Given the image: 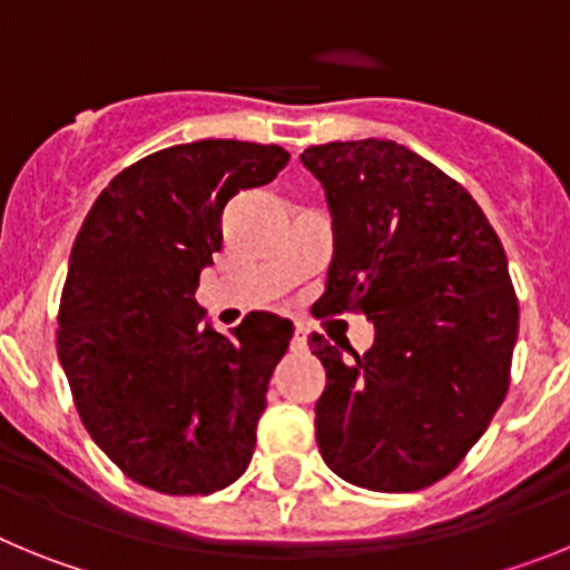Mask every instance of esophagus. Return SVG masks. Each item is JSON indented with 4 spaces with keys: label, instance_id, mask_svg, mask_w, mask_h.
<instances>
[{
    "label": "esophagus",
    "instance_id": "obj_1",
    "mask_svg": "<svg viewBox=\"0 0 570 570\" xmlns=\"http://www.w3.org/2000/svg\"><path fill=\"white\" fill-rule=\"evenodd\" d=\"M305 345H308V328H305V325H296L294 347H305Z\"/></svg>",
    "mask_w": 570,
    "mask_h": 570
}]
</instances>
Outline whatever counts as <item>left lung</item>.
Returning a JSON list of instances; mask_svg holds the SVG:
<instances>
[{
  "label": "left lung",
  "mask_w": 570,
  "mask_h": 570,
  "mask_svg": "<svg viewBox=\"0 0 570 570\" xmlns=\"http://www.w3.org/2000/svg\"><path fill=\"white\" fill-rule=\"evenodd\" d=\"M325 188L334 259L316 316L360 311L374 345L325 365L316 442L325 465L367 491H420L485 434L511 382L520 331L502 242L473 196L391 139L314 145L299 156Z\"/></svg>",
  "instance_id": "8db88e82"
}]
</instances>
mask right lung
Listing matches in <instances>:
<instances>
[{
  "instance_id": "add662e5",
  "label": "right lung",
  "mask_w": 570,
  "mask_h": 570,
  "mask_svg": "<svg viewBox=\"0 0 570 570\" xmlns=\"http://www.w3.org/2000/svg\"><path fill=\"white\" fill-rule=\"evenodd\" d=\"M279 145L203 139L110 179L70 250L57 351L79 420L114 465L159 493H214L245 473L291 320L250 311L228 336L196 302L223 210L268 185Z\"/></svg>"
}]
</instances>
